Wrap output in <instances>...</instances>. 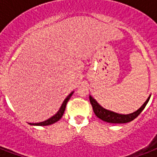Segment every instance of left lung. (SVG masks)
Returning <instances> with one entry per match:
<instances>
[{
	"instance_id": "8db88e82",
	"label": "left lung",
	"mask_w": 157,
	"mask_h": 157,
	"mask_svg": "<svg viewBox=\"0 0 157 157\" xmlns=\"http://www.w3.org/2000/svg\"><path fill=\"white\" fill-rule=\"evenodd\" d=\"M149 99H150V97H148V98L144 103V105L139 110H137L136 112L128 115H122L104 109L91 96H90V103L92 105V107H93L94 112L97 116V117H98L99 119H101L103 121L109 122V123H114V124H122V123H127V122L132 121L145 108L147 103H148Z\"/></svg>"
}]
</instances>
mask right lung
<instances>
[{
  "label": "right lung",
  "mask_w": 157,
  "mask_h": 157,
  "mask_svg": "<svg viewBox=\"0 0 157 157\" xmlns=\"http://www.w3.org/2000/svg\"><path fill=\"white\" fill-rule=\"evenodd\" d=\"M72 94H73V92H71V93L67 97L66 99L63 101V104H62L59 111L57 112L56 114L54 115V117H52L51 118H50V119L46 120V121H45L40 122V123H35V124L33 123V124H33V125H40V126H42V125H50V124H54V123L57 122L58 121H59V120L62 118V117H63V115L65 108H66L67 103L68 100L70 99V98H71V96L72 95Z\"/></svg>",
  "instance_id": "1"
}]
</instances>
